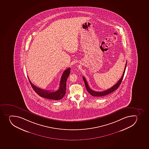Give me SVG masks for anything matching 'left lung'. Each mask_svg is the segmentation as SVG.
I'll return each mask as SVG.
<instances>
[{"mask_svg":"<svg viewBox=\"0 0 149 149\" xmlns=\"http://www.w3.org/2000/svg\"><path fill=\"white\" fill-rule=\"evenodd\" d=\"M126 65H127V62H126V64H125V66L124 71H123V75L122 76V77L120 78V79H119V81L117 82L116 84H115V85H113V86L111 87V88L109 89L106 90L105 91H102V92H95V91H93L89 87V86H88V83L87 82L86 80L85 79V78H84V77H82L84 82V84H85L86 88L87 90L88 91V93L91 95H92V96L100 97V96H105V95H107L108 94H109L113 92V91H115L119 87V86H120V84H121L123 76H124L125 71V69H126Z\"/></svg>","mask_w":149,"mask_h":149,"instance_id":"left-lung-1","label":"left lung"}]
</instances>
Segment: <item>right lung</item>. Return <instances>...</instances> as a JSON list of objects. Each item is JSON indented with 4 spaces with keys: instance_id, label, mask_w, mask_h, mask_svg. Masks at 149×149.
<instances>
[{
    "instance_id": "obj_1",
    "label": "right lung",
    "mask_w": 149,
    "mask_h": 149,
    "mask_svg": "<svg viewBox=\"0 0 149 149\" xmlns=\"http://www.w3.org/2000/svg\"><path fill=\"white\" fill-rule=\"evenodd\" d=\"M70 68L65 70L63 72L61 80H60L59 88L58 90L54 92H51V91L40 89V88H38L37 86H36L35 85L33 84L31 82V81L29 79V77H28V79L33 89L40 96L47 99L59 100L62 99L64 97V95H65V91H66V82H67V79L68 78L70 75Z\"/></svg>"
}]
</instances>
